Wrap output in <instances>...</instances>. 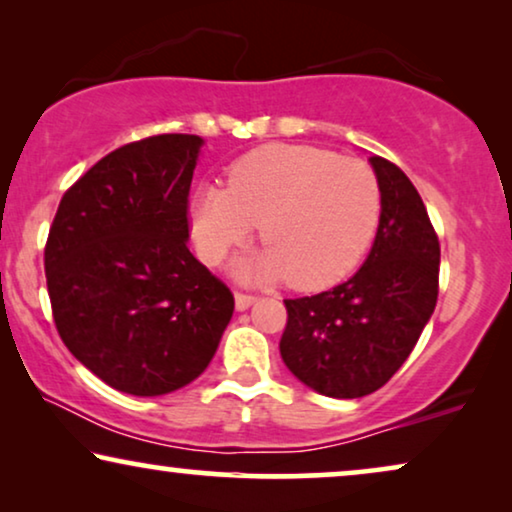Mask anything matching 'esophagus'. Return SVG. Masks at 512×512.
Wrapping results in <instances>:
<instances>
[{
	"mask_svg": "<svg viewBox=\"0 0 512 512\" xmlns=\"http://www.w3.org/2000/svg\"><path fill=\"white\" fill-rule=\"evenodd\" d=\"M256 303V296H249V293H242V291H235V307L237 310H249L251 305Z\"/></svg>",
	"mask_w": 512,
	"mask_h": 512,
	"instance_id": "34e87169",
	"label": "esophagus"
}]
</instances>
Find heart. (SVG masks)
<instances>
[{"instance_id":"heart-1","label":"heart","mask_w":512,"mask_h":512,"mask_svg":"<svg viewBox=\"0 0 512 512\" xmlns=\"http://www.w3.org/2000/svg\"><path fill=\"white\" fill-rule=\"evenodd\" d=\"M380 214V184L368 163L317 146L265 144L233 163L226 191L198 195L193 233L202 258L219 263L261 223L268 249L242 261V275L317 291L359 265Z\"/></svg>"}]
</instances>
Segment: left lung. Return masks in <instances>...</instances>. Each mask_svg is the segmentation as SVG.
<instances>
[{
  "label": "left lung",
  "instance_id": "1",
  "mask_svg": "<svg viewBox=\"0 0 512 512\" xmlns=\"http://www.w3.org/2000/svg\"><path fill=\"white\" fill-rule=\"evenodd\" d=\"M382 193L373 249L352 279L289 298L279 352L307 387L361 398L384 387L415 349L438 300L440 244L417 188L401 167L373 156Z\"/></svg>",
  "mask_w": 512,
  "mask_h": 512
}]
</instances>
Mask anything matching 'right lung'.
Masks as SVG:
<instances>
[{
	"label": "right lung",
	"mask_w": 512,
	"mask_h": 512,
	"mask_svg": "<svg viewBox=\"0 0 512 512\" xmlns=\"http://www.w3.org/2000/svg\"><path fill=\"white\" fill-rule=\"evenodd\" d=\"M200 146L198 135H153L111 151L67 188L48 230L55 328L125 394L186 387L233 317V293L186 244Z\"/></svg>",
	"instance_id": "right-lung-1"
}]
</instances>
